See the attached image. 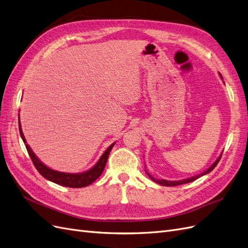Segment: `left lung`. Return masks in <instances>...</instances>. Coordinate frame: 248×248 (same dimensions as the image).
<instances>
[{
	"mask_svg": "<svg viewBox=\"0 0 248 248\" xmlns=\"http://www.w3.org/2000/svg\"><path fill=\"white\" fill-rule=\"evenodd\" d=\"M220 75V77H221V74H219ZM222 78V77H221ZM222 155V154H221ZM221 155H219V157L217 159V161L214 162V164L209 168L208 170H206L205 172H203L202 174H200V175H197V176H193V177H190V178H187V179H183V180H178V181H169V180H165V179H155V178H154L153 176H151L150 174H148L146 171V173H147V175L148 176L151 178V180L153 181H155V182H156V183H158V185H161V186H180V185H185V183H188V182H191V181H194V180H196V179H198L199 177H201V176H203V175H205V174H207V173H209V172H211L215 167H217V165L218 164V162H219V159H220V157H221Z\"/></svg>",
	"mask_w": 248,
	"mask_h": 248,
	"instance_id": "1",
	"label": "left lung"
}]
</instances>
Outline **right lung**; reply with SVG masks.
I'll list each match as a JSON object with an SVG mask.
<instances>
[{
	"label": "right lung",
	"mask_w": 248,
	"mask_h": 248,
	"mask_svg": "<svg viewBox=\"0 0 248 248\" xmlns=\"http://www.w3.org/2000/svg\"><path fill=\"white\" fill-rule=\"evenodd\" d=\"M19 133L21 138L25 142L26 147L28 153L30 155V157L31 158V162H33L34 166L36 167V169L38 170V172L42 175L44 178H46L47 180H50L57 185L62 186H67V187H73V188H78V187H84L92 185V183L97 180L101 174L103 173L104 169H105V166L107 163V159L109 156V154L111 149L114 146L113 144H111L107 149L105 153L103 154V155L100 157L99 162L95 164L91 170L83 172V173H78V174H73V173H63V172H59V171H54L50 168H48L47 166H45L40 159L35 155V154L33 153V150L30 148V146L27 144V141L25 139V136H23V133L21 131V126H20V123H19Z\"/></svg>",
	"instance_id": "obj_1"
}]
</instances>
